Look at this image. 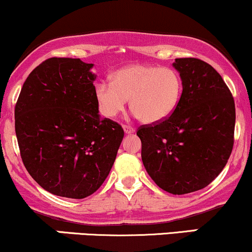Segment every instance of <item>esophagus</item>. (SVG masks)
I'll return each instance as SVG.
<instances>
[{
  "mask_svg": "<svg viewBox=\"0 0 252 252\" xmlns=\"http://www.w3.org/2000/svg\"><path fill=\"white\" fill-rule=\"evenodd\" d=\"M123 129L126 134H134L135 132V128H132V126H123Z\"/></svg>",
  "mask_w": 252,
  "mask_h": 252,
  "instance_id": "esophagus-1",
  "label": "esophagus"
}]
</instances>
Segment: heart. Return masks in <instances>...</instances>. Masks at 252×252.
Segmentation results:
<instances>
[{
    "mask_svg": "<svg viewBox=\"0 0 252 252\" xmlns=\"http://www.w3.org/2000/svg\"><path fill=\"white\" fill-rule=\"evenodd\" d=\"M182 91L178 71L148 63H135L111 74V83L94 85V99L100 115L116 117L128 98L135 116L146 123H158L173 114Z\"/></svg>",
    "mask_w": 252,
    "mask_h": 252,
    "instance_id": "obj_1",
    "label": "heart"
}]
</instances>
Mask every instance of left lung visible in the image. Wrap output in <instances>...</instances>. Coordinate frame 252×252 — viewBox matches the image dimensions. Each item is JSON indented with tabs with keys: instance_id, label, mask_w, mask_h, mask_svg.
<instances>
[{
	"instance_id": "8db88e82",
	"label": "left lung",
	"mask_w": 252,
	"mask_h": 252,
	"mask_svg": "<svg viewBox=\"0 0 252 252\" xmlns=\"http://www.w3.org/2000/svg\"><path fill=\"white\" fill-rule=\"evenodd\" d=\"M182 94L168 118L142 126V162L160 189L187 194L205 189L220 174L233 147L235 100L220 74L196 58L173 63Z\"/></svg>"
}]
</instances>
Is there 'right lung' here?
Here are the masks:
<instances>
[{"mask_svg": "<svg viewBox=\"0 0 252 252\" xmlns=\"http://www.w3.org/2000/svg\"><path fill=\"white\" fill-rule=\"evenodd\" d=\"M94 63L50 58L31 72L15 106V132L26 169L54 195L83 199L102 186L124 131L100 118Z\"/></svg>", "mask_w": 252, "mask_h": 252, "instance_id": "obj_1", "label": "right lung"}]
</instances>
